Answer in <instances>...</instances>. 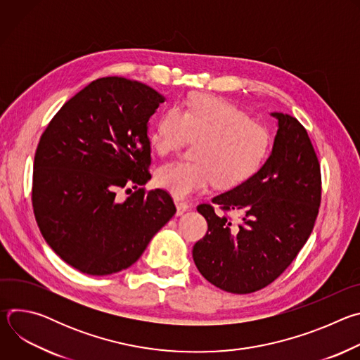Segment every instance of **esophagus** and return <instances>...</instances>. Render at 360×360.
<instances>
[{
  "label": "esophagus",
  "instance_id": "esophagus-1",
  "mask_svg": "<svg viewBox=\"0 0 360 360\" xmlns=\"http://www.w3.org/2000/svg\"><path fill=\"white\" fill-rule=\"evenodd\" d=\"M175 205H176V215H184L189 210V205L186 202L175 200Z\"/></svg>",
  "mask_w": 360,
  "mask_h": 360
}]
</instances>
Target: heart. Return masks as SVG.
I'll use <instances>...</instances> for the list:
<instances>
[{"instance_id": "1", "label": "heart", "mask_w": 360, "mask_h": 360, "mask_svg": "<svg viewBox=\"0 0 360 360\" xmlns=\"http://www.w3.org/2000/svg\"><path fill=\"white\" fill-rule=\"evenodd\" d=\"M148 139L160 157L172 155L188 141L196 142L195 161L164 165L155 174L157 185L178 199L214 181L219 188L243 184L262 168L272 142L265 125L249 120L232 102L208 94H193L164 112Z\"/></svg>"}]
</instances>
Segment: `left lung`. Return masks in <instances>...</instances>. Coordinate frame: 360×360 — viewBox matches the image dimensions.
<instances>
[{"label": "left lung", "mask_w": 360, "mask_h": 360, "mask_svg": "<svg viewBox=\"0 0 360 360\" xmlns=\"http://www.w3.org/2000/svg\"><path fill=\"white\" fill-rule=\"evenodd\" d=\"M278 131L271 155L252 178L212 199L224 211H242L233 225L211 205H199L208 232L192 249L200 275L231 293L272 283L311 236L321 205V167L302 124L272 112Z\"/></svg>", "instance_id": "1"}]
</instances>
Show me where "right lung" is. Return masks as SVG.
I'll return each mask as SVG.
<instances>
[{
	"label": "right lung",
	"instance_id": "obj_1",
	"mask_svg": "<svg viewBox=\"0 0 360 360\" xmlns=\"http://www.w3.org/2000/svg\"><path fill=\"white\" fill-rule=\"evenodd\" d=\"M162 102L142 82L99 78L65 102L41 135L34 215L51 249L82 274L129 268L176 212L164 189L139 188L150 179L148 121ZM129 186L137 191L120 201L116 192Z\"/></svg>",
	"mask_w": 360,
	"mask_h": 360
}]
</instances>
